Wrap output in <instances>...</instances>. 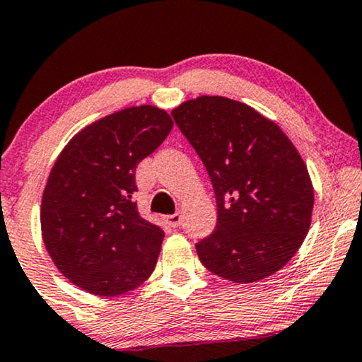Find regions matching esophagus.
I'll return each instance as SVG.
<instances>
[{
    "instance_id": "esophagus-1",
    "label": "esophagus",
    "mask_w": 362,
    "mask_h": 362,
    "mask_svg": "<svg viewBox=\"0 0 362 362\" xmlns=\"http://www.w3.org/2000/svg\"><path fill=\"white\" fill-rule=\"evenodd\" d=\"M165 221H167V223L170 227H180V223H182V214L180 212H175V214H172V215H167L165 217Z\"/></svg>"
}]
</instances>
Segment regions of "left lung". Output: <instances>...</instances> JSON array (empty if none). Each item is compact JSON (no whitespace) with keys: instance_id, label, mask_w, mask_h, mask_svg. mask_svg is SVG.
<instances>
[{"instance_id":"8db88e82","label":"left lung","mask_w":362,"mask_h":362,"mask_svg":"<svg viewBox=\"0 0 362 362\" xmlns=\"http://www.w3.org/2000/svg\"><path fill=\"white\" fill-rule=\"evenodd\" d=\"M172 117L199 153L217 202L215 230L195 244L215 276L250 284L294 257L308 235L314 189L277 123L226 97L187 100Z\"/></svg>"}]
</instances>
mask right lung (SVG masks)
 Segmentation results:
<instances>
[{
	"label": "right lung",
	"mask_w": 362,
	"mask_h": 362,
	"mask_svg": "<svg viewBox=\"0 0 362 362\" xmlns=\"http://www.w3.org/2000/svg\"><path fill=\"white\" fill-rule=\"evenodd\" d=\"M172 127L152 105L120 110L80 130L49 172L40 214L45 247L90 294H125L152 276L163 230L140 217L135 168Z\"/></svg>",
	"instance_id": "right-lung-1"
}]
</instances>
